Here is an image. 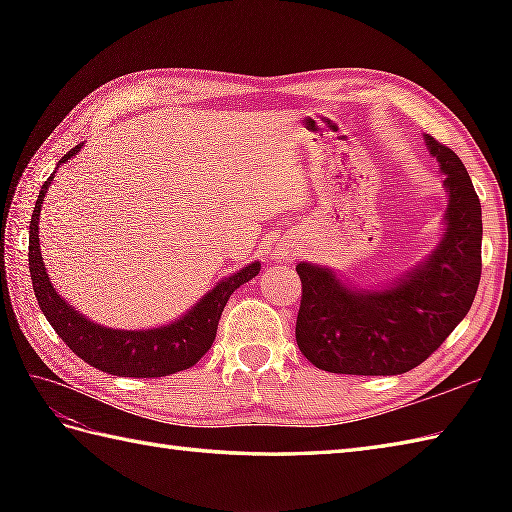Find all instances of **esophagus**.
I'll return each mask as SVG.
<instances>
[{"label": "esophagus", "instance_id": "obj_1", "mask_svg": "<svg viewBox=\"0 0 512 512\" xmlns=\"http://www.w3.org/2000/svg\"><path fill=\"white\" fill-rule=\"evenodd\" d=\"M279 255H281V257H284V259H290L292 255H295V253H292V250H290V248H281V250H279Z\"/></svg>", "mask_w": 512, "mask_h": 512}]
</instances>
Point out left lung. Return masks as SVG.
Masks as SVG:
<instances>
[{
	"label": "left lung",
	"mask_w": 512,
	"mask_h": 512,
	"mask_svg": "<svg viewBox=\"0 0 512 512\" xmlns=\"http://www.w3.org/2000/svg\"><path fill=\"white\" fill-rule=\"evenodd\" d=\"M427 138L449 193L438 248L383 290H352L330 268L303 262L297 345L332 374H405L447 341L471 310L482 277V204L469 171L449 147Z\"/></svg>",
	"instance_id": "left-lung-1"
}]
</instances>
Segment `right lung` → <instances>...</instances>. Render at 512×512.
<instances>
[{
    "label": "right lung",
    "mask_w": 512,
    "mask_h": 512,
    "mask_svg": "<svg viewBox=\"0 0 512 512\" xmlns=\"http://www.w3.org/2000/svg\"><path fill=\"white\" fill-rule=\"evenodd\" d=\"M81 147L83 143L70 149L68 154H63L59 165L68 162L74 154H79ZM52 178L54 173H50V178L43 182L39 191L35 211H32L30 217L28 237V268L32 290H35L39 308L43 317L52 325V330L85 363L112 376L158 378L193 367L211 350L217 334V323H220L228 297L246 281L259 275L262 264L253 262L239 270V273L222 279L184 317L169 325H160V328L154 330L105 328V325L85 319L70 303H65V299H61V295H57V290L50 284L46 266H43L39 248V213Z\"/></svg>",
    "instance_id": "right-lung-1"
}]
</instances>
